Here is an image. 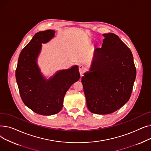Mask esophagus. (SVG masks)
Instances as JSON below:
<instances>
[{
    "label": "esophagus",
    "mask_w": 151,
    "mask_h": 151,
    "mask_svg": "<svg viewBox=\"0 0 151 151\" xmlns=\"http://www.w3.org/2000/svg\"><path fill=\"white\" fill-rule=\"evenodd\" d=\"M86 70V67L83 65H80L79 66V71H80V73L81 74V75H82Z\"/></svg>",
    "instance_id": "1"
}]
</instances>
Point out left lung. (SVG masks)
<instances>
[{
    "mask_svg": "<svg viewBox=\"0 0 151 151\" xmlns=\"http://www.w3.org/2000/svg\"><path fill=\"white\" fill-rule=\"evenodd\" d=\"M103 35L102 46L95 50L90 70L81 82L90 111L108 114L129 101L137 71L128 46L114 34Z\"/></svg>",
    "mask_w": 151,
    "mask_h": 151,
    "instance_id": "left-lung-1",
    "label": "left lung"
}]
</instances>
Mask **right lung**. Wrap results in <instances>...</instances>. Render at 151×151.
Returning <instances> with one entry per match:
<instances>
[{
    "instance_id": "obj_1",
    "label": "right lung",
    "mask_w": 151,
    "mask_h": 151,
    "mask_svg": "<svg viewBox=\"0 0 151 151\" xmlns=\"http://www.w3.org/2000/svg\"><path fill=\"white\" fill-rule=\"evenodd\" d=\"M54 33L53 30H47L35 34L21 51L15 74L24 104L34 112L44 116L60 111L65 93L80 78L77 65L58 71L50 80H46L41 73L37 59L42 43L50 41Z\"/></svg>"
}]
</instances>
